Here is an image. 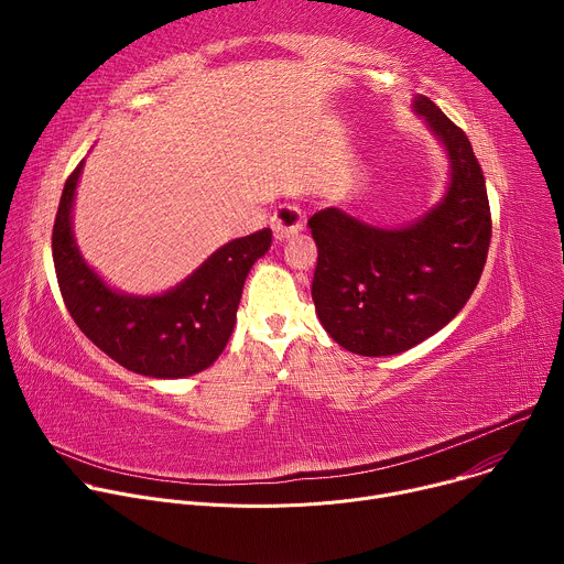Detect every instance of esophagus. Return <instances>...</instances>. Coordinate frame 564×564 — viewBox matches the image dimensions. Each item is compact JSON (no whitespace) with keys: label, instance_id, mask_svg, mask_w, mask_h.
<instances>
[{"label":"esophagus","instance_id":"1","mask_svg":"<svg viewBox=\"0 0 564 564\" xmlns=\"http://www.w3.org/2000/svg\"><path fill=\"white\" fill-rule=\"evenodd\" d=\"M301 227H303V214L294 205H281L272 216V231H274V238L279 240V243L296 236L301 231Z\"/></svg>","mask_w":564,"mask_h":564}]
</instances>
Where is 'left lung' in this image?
Returning <instances> with one entry per match:
<instances>
[{"label":"left lung","mask_w":564,"mask_h":564,"mask_svg":"<svg viewBox=\"0 0 564 564\" xmlns=\"http://www.w3.org/2000/svg\"><path fill=\"white\" fill-rule=\"evenodd\" d=\"M413 111L448 158L442 198L397 227L339 207L307 220L318 250L316 316L361 357L399 355L440 333L470 299L491 243L487 185L466 133L424 96L413 98Z\"/></svg>","instance_id":"8db88e82"}]
</instances>
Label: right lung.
<instances>
[{
  "label": "right lung",
  "instance_id": "1",
  "mask_svg": "<svg viewBox=\"0 0 564 564\" xmlns=\"http://www.w3.org/2000/svg\"><path fill=\"white\" fill-rule=\"evenodd\" d=\"M85 160L68 176L55 225L53 263L77 328L131 372L181 379L209 368L225 350L252 265L268 254L272 231L234 238L187 279L160 294H129L107 283L83 257L73 207Z\"/></svg>",
  "mask_w": 564,
  "mask_h": 564
}]
</instances>
